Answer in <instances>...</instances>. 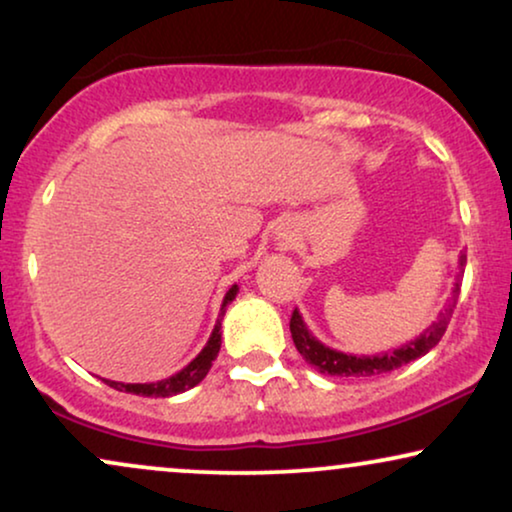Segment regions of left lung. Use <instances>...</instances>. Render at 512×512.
Segmentation results:
<instances>
[{
    "mask_svg": "<svg viewBox=\"0 0 512 512\" xmlns=\"http://www.w3.org/2000/svg\"><path fill=\"white\" fill-rule=\"evenodd\" d=\"M466 263V256H459V265ZM459 282L461 275L454 282L452 296L447 300L443 310L438 312V317L433 324L426 328L424 333H419V338L405 342L394 352H384V354H375V356H354V354H345L338 352V349L326 347L324 342L317 340L312 335L310 328L303 321V314L298 310H293L291 314V338L293 345L300 352V356L319 370L324 375H333V377H370V375H382L389 373V370H396L405 366V363L419 359L424 356L429 349H433L443 338L447 331V324H450V317L454 312V305H457L459 298Z\"/></svg>",
    "mask_w": 512,
    "mask_h": 512,
    "instance_id": "1",
    "label": "left lung"
}]
</instances>
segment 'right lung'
Here are the masks:
<instances>
[{"mask_svg":"<svg viewBox=\"0 0 512 512\" xmlns=\"http://www.w3.org/2000/svg\"><path fill=\"white\" fill-rule=\"evenodd\" d=\"M237 284L230 286L226 291V296H223V303H221V312H219V319H216L214 324V331L209 335L207 345L202 347V352L195 356V359L188 363L179 370V373H174L170 377H165V380H158V382H137V384H125V382H114V380H104V384H109V387H114L118 391H128V394H137V396H151V398H170V396H177V394H184V391L193 389L195 384H200L205 380V375L209 373V368H212V361L219 356V349H221V321H223V314H226V307L233 303L235 296H237Z\"/></svg>","mask_w":512,"mask_h":512,"instance_id":"obj_1","label":"right lung"}]
</instances>
